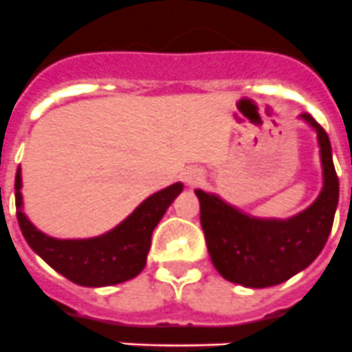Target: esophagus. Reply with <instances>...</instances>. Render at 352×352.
I'll list each match as a JSON object with an SVG mask.
<instances>
[{"label":"esophagus","mask_w":352,"mask_h":352,"mask_svg":"<svg viewBox=\"0 0 352 352\" xmlns=\"http://www.w3.org/2000/svg\"><path fill=\"white\" fill-rule=\"evenodd\" d=\"M203 182V174L199 173V170H188V173H185V183L186 185H199V183Z\"/></svg>","instance_id":"obj_1"}]
</instances>
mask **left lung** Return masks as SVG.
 I'll use <instances>...</instances> for the list:
<instances>
[{
	"mask_svg": "<svg viewBox=\"0 0 352 352\" xmlns=\"http://www.w3.org/2000/svg\"><path fill=\"white\" fill-rule=\"evenodd\" d=\"M301 118L317 132L324 178L321 194L307 210L287 220L254 219L217 195L195 190L211 263L226 280L256 289L282 284L312 264L328 241L338 176L328 133L309 113Z\"/></svg>",
	"mask_w": 352,
	"mask_h": 352,
	"instance_id": "1",
	"label": "left lung"
}]
</instances>
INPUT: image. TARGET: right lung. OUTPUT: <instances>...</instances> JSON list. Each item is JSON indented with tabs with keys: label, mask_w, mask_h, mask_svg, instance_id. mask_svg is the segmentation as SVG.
<instances>
[{
	"label": "right lung",
	"mask_w": 352,
	"mask_h": 352,
	"mask_svg": "<svg viewBox=\"0 0 352 352\" xmlns=\"http://www.w3.org/2000/svg\"><path fill=\"white\" fill-rule=\"evenodd\" d=\"M21 169L15 174L17 220L28 245L58 273L84 287H104L126 282L144 270L151 247V234L183 183H174L149 195L120 226L96 238L56 239L43 234L23 211Z\"/></svg>",
	"instance_id": "add662e5"
}]
</instances>
